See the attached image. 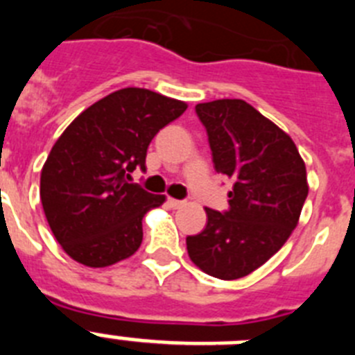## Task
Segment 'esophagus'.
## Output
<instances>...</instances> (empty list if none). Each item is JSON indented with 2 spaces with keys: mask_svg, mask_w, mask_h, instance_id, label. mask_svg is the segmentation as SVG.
Returning a JSON list of instances; mask_svg holds the SVG:
<instances>
[{
  "mask_svg": "<svg viewBox=\"0 0 355 355\" xmlns=\"http://www.w3.org/2000/svg\"><path fill=\"white\" fill-rule=\"evenodd\" d=\"M168 206H171V208H174V209H178V208H183V206H184V200H178V199H168Z\"/></svg>",
  "mask_w": 355,
  "mask_h": 355,
  "instance_id": "esophagus-1",
  "label": "esophagus"
}]
</instances>
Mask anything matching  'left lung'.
<instances>
[{"label": "left lung", "mask_w": 355, "mask_h": 355, "mask_svg": "<svg viewBox=\"0 0 355 355\" xmlns=\"http://www.w3.org/2000/svg\"><path fill=\"white\" fill-rule=\"evenodd\" d=\"M218 174L233 181L229 209L206 208L205 231L187 238L188 256L208 275H249L286 243L309 187L306 163L290 135L241 99L196 106Z\"/></svg>", "instance_id": "obj_1"}]
</instances>
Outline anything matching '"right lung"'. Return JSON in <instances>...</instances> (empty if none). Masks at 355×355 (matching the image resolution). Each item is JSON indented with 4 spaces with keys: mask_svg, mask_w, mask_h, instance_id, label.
I'll return each instance as SVG.
<instances>
[{
    "mask_svg": "<svg viewBox=\"0 0 355 355\" xmlns=\"http://www.w3.org/2000/svg\"><path fill=\"white\" fill-rule=\"evenodd\" d=\"M187 103L128 87L81 112L56 140L40 172V200L56 241L74 261L103 268L133 256L142 218L165 196L128 183L146 168L147 147Z\"/></svg>",
    "mask_w": 355,
    "mask_h": 355,
    "instance_id": "1",
    "label": "right lung"
}]
</instances>
